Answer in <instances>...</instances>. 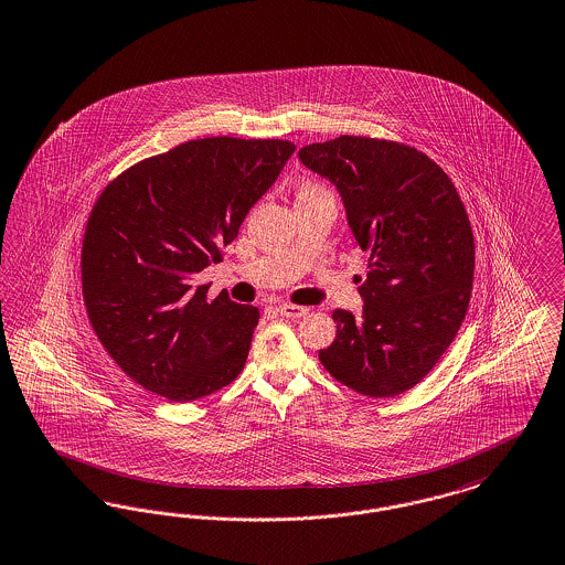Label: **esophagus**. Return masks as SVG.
I'll return each mask as SVG.
<instances>
[{"label":"esophagus","mask_w":565,"mask_h":565,"mask_svg":"<svg viewBox=\"0 0 565 565\" xmlns=\"http://www.w3.org/2000/svg\"><path fill=\"white\" fill-rule=\"evenodd\" d=\"M279 313L284 317H305L309 313V309L300 307V305H292V302H284V305H279Z\"/></svg>","instance_id":"1"}]
</instances>
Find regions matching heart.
Returning <instances> with one entry per match:
<instances>
[{"label":"heart","instance_id":"obj_1","mask_svg":"<svg viewBox=\"0 0 565 565\" xmlns=\"http://www.w3.org/2000/svg\"><path fill=\"white\" fill-rule=\"evenodd\" d=\"M321 193L330 195L328 189L323 184H319V182H302L300 189H298V195H321Z\"/></svg>","mask_w":565,"mask_h":565}]
</instances>
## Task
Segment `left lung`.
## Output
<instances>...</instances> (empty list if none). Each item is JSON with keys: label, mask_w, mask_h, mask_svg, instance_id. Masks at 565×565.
<instances>
[{"label": "left lung", "mask_w": 565, "mask_h": 565, "mask_svg": "<svg viewBox=\"0 0 565 565\" xmlns=\"http://www.w3.org/2000/svg\"><path fill=\"white\" fill-rule=\"evenodd\" d=\"M328 179L362 249V317L337 309V339L319 362L367 397H395L420 383L467 316L475 242L450 177L425 153L393 140L339 136L298 151Z\"/></svg>", "instance_id": "left-lung-1"}]
</instances>
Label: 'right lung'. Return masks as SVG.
Here are the masks:
<instances>
[{"mask_svg": "<svg viewBox=\"0 0 565 565\" xmlns=\"http://www.w3.org/2000/svg\"><path fill=\"white\" fill-rule=\"evenodd\" d=\"M294 149L198 138L105 186L84 233L82 292L96 337L135 383L184 404L239 376L260 313L226 292L207 300L195 275L223 260Z\"/></svg>", "mask_w": 565, "mask_h": 565, "instance_id": "1", "label": "right lung"}]
</instances>
